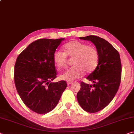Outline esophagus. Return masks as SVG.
Segmentation results:
<instances>
[{"label": "esophagus", "mask_w": 134, "mask_h": 134, "mask_svg": "<svg viewBox=\"0 0 134 134\" xmlns=\"http://www.w3.org/2000/svg\"><path fill=\"white\" fill-rule=\"evenodd\" d=\"M67 85H71V84L72 83V81H68L67 82Z\"/></svg>", "instance_id": "esophagus-1"}]
</instances>
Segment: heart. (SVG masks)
I'll use <instances>...</instances> for the list:
<instances>
[{
    "label": "heart",
    "instance_id": "b5f03b06",
    "mask_svg": "<svg viewBox=\"0 0 134 134\" xmlns=\"http://www.w3.org/2000/svg\"><path fill=\"white\" fill-rule=\"evenodd\" d=\"M64 52L57 51L54 53L53 60L59 69L67 66V57L73 58L72 65L61 76L63 80L71 81L81 77L85 73H91L98 63L99 54L96 47L77 40H73L63 46Z\"/></svg>",
    "mask_w": 134,
    "mask_h": 134
}]
</instances>
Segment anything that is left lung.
<instances>
[{"label":"left lung","instance_id":"left-lung-1","mask_svg":"<svg viewBox=\"0 0 134 134\" xmlns=\"http://www.w3.org/2000/svg\"><path fill=\"white\" fill-rule=\"evenodd\" d=\"M92 41L98 51V64L87 78L92 85L81 82L77 94L79 105L86 112L95 113L106 107L118 90L121 80L122 65L116 49L107 41L96 35L80 37Z\"/></svg>","mask_w":134,"mask_h":134}]
</instances>
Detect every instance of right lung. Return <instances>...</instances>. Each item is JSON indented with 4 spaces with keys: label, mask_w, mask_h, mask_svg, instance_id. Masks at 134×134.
Listing matches in <instances>:
<instances>
[{
    "label": "right lung",
    "mask_w": 134,
    "mask_h": 134,
    "mask_svg": "<svg viewBox=\"0 0 134 134\" xmlns=\"http://www.w3.org/2000/svg\"><path fill=\"white\" fill-rule=\"evenodd\" d=\"M64 40H36L19 54L16 61V89L25 105L39 114L54 109L67 87L64 80L51 82L57 74L54 53Z\"/></svg>",
    "instance_id": "add662e5"
}]
</instances>
